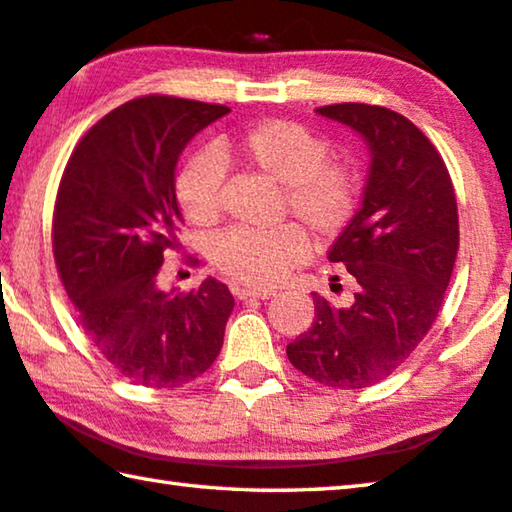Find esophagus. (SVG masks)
Wrapping results in <instances>:
<instances>
[{
  "instance_id": "esophagus-1",
  "label": "esophagus",
  "mask_w": 512,
  "mask_h": 512,
  "mask_svg": "<svg viewBox=\"0 0 512 512\" xmlns=\"http://www.w3.org/2000/svg\"><path fill=\"white\" fill-rule=\"evenodd\" d=\"M232 293H235V296H237L239 300H248V298H255V300H268V298H273V296H275L273 291H255V289H239V287L232 289Z\"/></svg>"
}]
</instances>
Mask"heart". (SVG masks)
Masks as SVG:
<instances>
[{"label":"heart","mask_w":512,"mask_h":512,"mask_svg":"<svg viewBox=\"0 0 512 512\" xmlns=\"http://www.w3.org/2000/svg\"><path fill=\"white\" fill-rule=\"evenodd\" d=\"M323 137L287 119H266L246 131L216 140L212 153L189 160L178 173L176 196L194 225L221 219L223 164H239L280 185L282 212L305 225L320 244L348 228L359 201V176L348 160L329 158ZM307 237L298 225L273 230H225L212 241L214 268L241 287L268 289L307 255Z\"/></svg>","instance_id":"b5f03b06"}]
</instances>
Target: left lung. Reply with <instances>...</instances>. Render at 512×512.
I'll list each match as a JSON object with an SVG mask.
<instances>
[{"label": "left lung", "mask_w": 512, "mask_h": 512, "mask_svg": "<svg viewBox=\"0 0 512 512\" xmlns=\"http://www.w3.org/2000/svg\"><path fill=\"white\" fill-rule=\"evenodd\" d=\"M316 112L363 137L370 171L361 210L327 253L352 275L354 298L334 307L314 293L316 320L287 357L318 384L366 388L409 359L443 307L458 250L456 194L436 146L400 112L368 103Z\"/></svg>", "instance_id": "8db88e82"}]
</instances>
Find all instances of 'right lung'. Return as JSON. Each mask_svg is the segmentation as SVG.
<instances>
[{
    "mask_svg": "<svg viewBox=\"0 0 512 512\" xmlns=\"http://www.w3.org/2000/svg\"><path fill=\"white\" fill-rule=\"evenodd\" d=\"M228 106L151 94L124 103L81 137L54 207V259L81 327L133 384L178 388L219 357L235 298L207 277L189 293L162 291L164 250L183 214L176 164Z\"/></svg>",
    "mask_w": 512,
    "mask_h": 512,
    "instance_id": "1",
    "label": "right lung"
}]
</instances>
